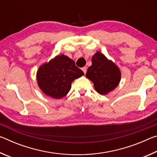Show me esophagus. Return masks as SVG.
<instances>
[{
    "label": "esophagus",
    "mask_w": 157,
    "mask_h": 157,
    "mask_svg": "<svg viewBox=\"0 0 157 157\" xmlns=\"http://www.w3.org/2000/svg\"><path fill=\"white\" fill-rule=\"evenodd\" d=\"M82 70L83 71V72L84 73V74H86V71H87V68L86 67V66H84V67H83L82 68Z\"/></svg>",
    "instance_id": "34e87169"
}]
</instances>
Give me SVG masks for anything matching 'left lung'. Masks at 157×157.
<instances>
[{
  "instance_id": "8db88e82",
  "label": "left lung",
  "mask_w": 157,
  "mask_h": 157,
  "mask_svg": "<svg viewBox=\"0 0 157 157\" xmlns=\"http://www.w3.org/2000/svg\"><path fill=\"white\" fill-rule=\"evenodd\" d=\"M92 65L89 66L86 76L94 82L95 89L105 95L113 90L121 80V71L118 66L107 59L104 55L97 52L93 56Z\"/></svg>"
}]
</instances>
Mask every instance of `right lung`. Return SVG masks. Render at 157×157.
<instances>
[{
    "label": "right lung",
    "instance_id": "add662e5",
    "mask_svg": "<svg viewBox=\"0 0 157 157\" xmlns=\"http://www.w3.org/2000/svg\"><path fill=\"white\" fill-rule=\"evenodd\" d=\"M84 75L74 61L62 55L40 66L36 73L38 85L45 94L59 99L68 94L71 83Z\"/></svg>",
    "mask_w": 157,
    "mask_h": 157
}]
</instances>
